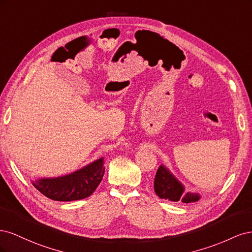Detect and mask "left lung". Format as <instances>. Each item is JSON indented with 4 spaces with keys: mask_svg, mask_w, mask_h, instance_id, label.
<instances>
[{
    "mask_svg": "<svg viewBox=\"0 0 252 252\" xmlns=\"http://www.w3.org/2000/svg\"><path fill=\"white\" fill-rule=\"evenodd\" d=\"M154 187L158 197L171 202L189 204L195 203L201 199L200 193L193 191H185V186L163 164L159 165L158 168Z\"/></svg>",
    "mask_w": 252,
    "mask_h": 252,
    "instance_id": "8db88e82",
    "label": "left lung"
}]
</instances>
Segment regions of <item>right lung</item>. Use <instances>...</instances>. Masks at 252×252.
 Wrapping results in <instances>:
<instances>
[{"mask_svg": "<svg viewBox=\"0 0 252 252\" xmlns=\"http://www.w3.org/2000/svg\"><path fill=\"white\" fill-rule=\"evenodd\" d=\"M104 173V158H100L71 173L56 178H40L32 183L41 193L53 201L70 202L86 199L93 194Z\"/></svg>", "mask_w": 252, "mask_h": 252, "instance_id": "obj_1", "label": "right lung"}]
</instances>
